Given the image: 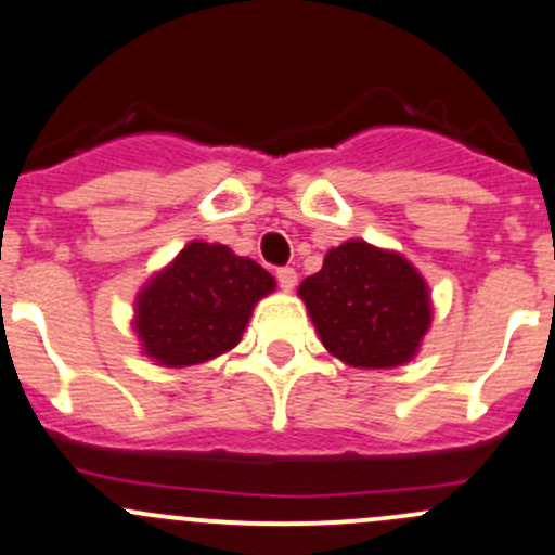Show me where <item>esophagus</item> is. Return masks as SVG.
Wrapping results in <instances>:
<instances>
[{"label": "esophagus", "instance_id": "obj_1", "mask_svg": "<svg viewBox=\"0 0 555 555\" xmlns=\"http://www.w3.org/2000/svg\"><path fill=\"white\" fill-rule=\"evenodd\" d=\"M276 282H279V287L284 289V293H289V289L295 287V282H298V273H295V268H279Z\"/></svg>", "mask_w": 555, "mask_h": 555}]
</instances>
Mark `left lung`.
I'll use <instances>...</instances> for the list:
<instances>
[{
    "instance_id": "obj_1",
    "label": "left lung",
    "mask_w": 555,
    "mask_h": 555,
    "mask_svg": "<svg viewBox=\"0 0 555 555\" xmlns=\"http://www.w3.org/2000/svg\"><path fill=\"white\" fill-rule=\"evenodd\" d=\"M304 298L327 352L354 369H392L414 358L431 325L423 276L401 255L347 241L304 279Z\"/></svg>"
}]
</instances>
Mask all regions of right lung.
<instances>
[{
    "label": "right lung",
    "instance_id": "right-lung-1",
    "mask_svg": "<svg viewBox=\"0 0 555 555\" xmlns=\"http://www.w3.org/2000/svg\"><path fill=\"white\" fill-rule=\"evenodd\" d=\"M273 276L222 244L192 241L138 298L134 331L157 363H206L241 341L251 309Z\"/></svg>",
    "mask_w": 555,
    "mask_h": 555
}]
</instances>
